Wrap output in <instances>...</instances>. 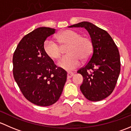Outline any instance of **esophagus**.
<instances>
[{
  "instance_id": "esophagus-1",
  "label": "esophagus",
  "mask_w": 131,
  "mask_h": 131,
  "mask_svg": "<svg viewBox=\"0 0 131 131\" xmlns=\"http://www.w3.org/2000/svg\"><path fill=\"white\" fill-rule=\"evenodd\" d=\"M73 75L74 74L72 73V72H68V73H67V77H68V79H70V78H72L73 76Z\"/></svg>"
}]
</instances>
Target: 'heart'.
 <instances>
[{
  "instance_id": "heart-1",
  "label": "heart",
  "mask_w": 131,
  "mask_h": 131,
  "mask_svg": "<svg viewBox=\"0 0 131 131\" xmlns=\"http://www.w3.org/2000/svg\"><path fill=\"white\" fill-rule=\"evenodd\" d=\"M62 46H67V55H64L58 61V66L67 70H72L79 66L81 59L86 61L91 57L92 52V43L90 39L82 37L77 31L67 30L62 31L58 37ZM43 49L48 56L52 59H58L61 54V47L59 43L47 39L43 43Z\"/></svg>"
}]
</instances>
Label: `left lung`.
Segmentation results:
<instances>
[{"label": "left lung", "mask_w": 131, "mask_h": 131, "mask_svg": "<svg viewBox=\"0 0 131 131\" xmlns=\"http://www.w3.org/2000/svg\"><path fill=\"white\" fill-rule=\"evenodd\" d=\"M68 27L85 28L92 43L90 60L77 71L84 78L80 90L89 101L104 100L114 90L121 72L117 46L106 31L89 22L82 21Z\"/></svg>", "instance_id": "obj_1"}]
</instances>
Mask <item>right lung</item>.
Wrapping results in <instances>:
<instances>
[{
  "instance_id": "obj_1",
  "label": "right lung",
  "mask_w": 131,
  "mask_h": 131,
  "mask_svg": "<svg viewBox=\"0 0 131 131\" xmlns=\"http://www.w3.org/2000/svg\"><path fill=\"white\" fill-rule=\"evenodd\" d=\"M55 29L40 27L23 37L13 54V76L25 98L40 106L59 100L67 73L58 67L43 49L46 39Z\"/></svg>"
}]
</instances>
